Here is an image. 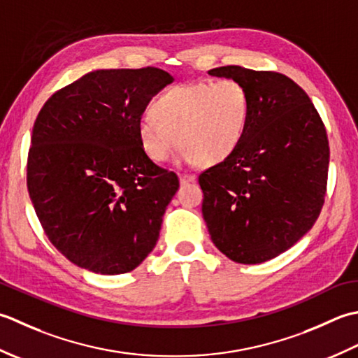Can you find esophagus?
<instances>
[{"mask_svg":"<svg viewBox=\"0 0 358 358\" xmlns=\"http://www.w3.org/2000/svg\"><path fill=\"white\" fill-rule=\"evenodd\" d=\"M179 180L180 184H189V182H194L196 180V176H193V174H179Z\"/></svg>","mask_w":358,"mask_h":358,"instance_id":"1","label":"esophagus"}]
</instances>
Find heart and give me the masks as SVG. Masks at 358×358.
I'll list each match as a JSON object with an SVG mask.
<instances>
[{
    "label": "heart",
    "instance_id": "1",
    "mask_svg": "<svg viewBox=\"0 0 358 358\" xmlns=\"http://www.w3.org/2000/svg\"><path fill=\"white\" fill-rule=\"evenodd\" d=\"M138 122L145 156L164 162L180 145V162L213 166L227 160L243 142L250 119V99L236 80L174 86Z\"/></svg>",
    "mask_w": 358,
    "mask_h": 358
}]
</instances>
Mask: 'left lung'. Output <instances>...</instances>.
<instances>
[{"instance_id":"left-lung-1","label":"left lung","mask_w":358,"mask_h":358,"mask_svg":"<svg viewBox=\"0 0 358 358\" xmlns=\"http://www.w3.org/2000/svg\"><path fill=\"white\" fill-rule=\"evenodd\" d=\"M250 99L238 150L199 176L202 216L213 244L239 264H259L296 244L322 211L329 143L315 106L294 80L268 71L222 66Z\"/></svg>"}]
</instances>
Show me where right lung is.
<instances>
[{
    "label": "right lung",
    "mask_w": 358,
    "mask_h": 358,
    "mask_svg": "<svg viewBox=\"0 0 358 358\" xmlns=\"http://www.w3.org/2000/svg\"><path fill=\"white\" fill-rule=\"evenodd\" d=\"M171 82L157 68L97 69L41 108L27 189L46 236L76 266L120 275L155 249L179 179L145 156L137 127Z\"/></svg>",
    "instance_id": "obj_1"
}]
</instances>
